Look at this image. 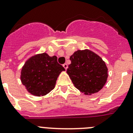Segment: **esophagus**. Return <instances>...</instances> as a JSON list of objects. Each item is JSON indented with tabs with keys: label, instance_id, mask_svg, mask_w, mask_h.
Segmentation results:
<instances>
[{
	"label": "esophagus",
	"instance_id": "obj_1",
	"mask_svg": "<svg viewBox=\"0 0 133 133\" xmlns=\"http://www.w3.org/2000/svg\"><path fill=\"white\" fill-rule=\"evenodd\" d=\"M63 67L64 68V69H65V70H66V69H67V68H68V65H67V64H63Z\"/></svg>",
	"mask_w": 133,
	"mask_h": 133
}]
</instances>
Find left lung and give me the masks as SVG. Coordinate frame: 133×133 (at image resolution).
Masks as SVG:
<instances>
[{"label": "left lung", "instance_id": "obj_1", "mask_svg": "<svg viewBox=\"0 0 133 133\" xmlns=\"http://www.w3.org/2000/svg\"><path fill=\"white\" fill-rule=\"evenodd\" d=\"M66 72L77 89L84 95L98 92L108 78V68L98 55L89 49L78 50L70 57Z\"/></svg>", "mask_w": 133, "mask_h": 133}]
</instances>
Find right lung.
Here are the masks:
<instances>
[{"label":"right lung","instance_id":"add662e5","mask_svg":"<svg viewBox=\"0 0 133 133\" xmlns=\"http://www.w3.org/2000/svg\"><path fill=\"white\" fill-rule=\"evenodd\" d=\"M64 69L56 56L45 52L31 56L21 70V80L27 91L36 97L47 95L55 88L57 78Z\"/></svg>","mask_w":133,"mask_h":133}]
</instances>
